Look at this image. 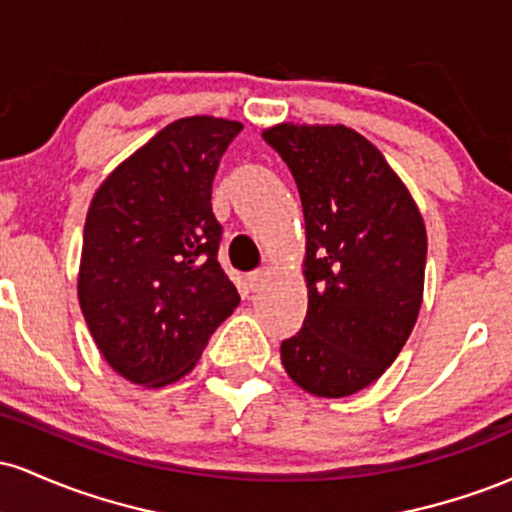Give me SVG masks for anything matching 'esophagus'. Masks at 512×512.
I'll use <instances>...</instances> for the list:
<instances>
[{"label":"esophagus","mask_w":512,"mask_h":512,"mask_svg":"<svg viewBox=\"0 0 512 512\" xmlns=\"http://www.w3.org/2000/svg\"><path fill=\"white\" fill-rule=\"evenodd\" d=\"M269 279H272V269L262 267V269H257V272H252L248 276V284H250L252 291H262L264 286H267Z\"/></svg>","instance_id":"obj_1"}]
</instances>
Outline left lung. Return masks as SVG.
Masks as SVG:
<instances>
[{"mask_svg": "<svg viewBox=\"0 0 512 512\" xmlns=\"http://www.w3.org/2000/svg\"><path fill=\"white\" fill-rule=\"evenodd\" d=\"M262 137L296 178L305 219L308 313L281 363L315 397L380 378L424 303L426 223L402 178L346 125L279 122Z\"/></svg>", "mask_w": 512, "mask_h": 512, "instance_id": "8db88e82", "label": "left lung"}]
</instances>
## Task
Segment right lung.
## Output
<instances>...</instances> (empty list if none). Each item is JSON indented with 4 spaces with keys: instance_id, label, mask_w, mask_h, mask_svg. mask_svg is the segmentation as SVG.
<instances>
[{
    "instance_id": "obj_1",
    "label": "right lung",
    "mask_w": 512,
    "mask_h": 512,
    "mask_svg": "<svg viewBox=\"0 0 512 512\" xmlns=\"http://www.w3.org/2000/svg\"><path fill=\"white\" fill-rule=\"evenodd\" d=\"M240 129L226 117H180L91 199L76 296L98 351L129 383L163 387L190 373L240 301L216 260L211 214V180Z\"/></svg>"
}]
</instances>
